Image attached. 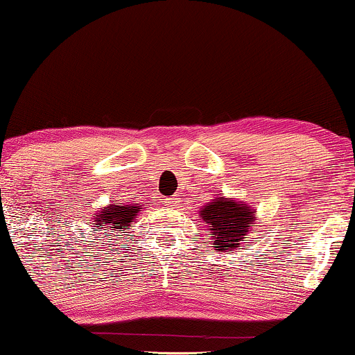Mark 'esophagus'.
<instances>
[{
    "label": "esophagus",
    "instance_id": "esophagus-1",
    "mask_svg": "<svg viewBox=\"0 0 355 355\" xmlns=\"http://www.w3.org/2000/svg\"><path fill=\"white\" fill-rule=\"evenodd\" d=\"M178 202H180V198H178V195L168 196V198H166V205H168V207H175V205H177Z\"/></svg>",
    "mask_w": 355,
    "mask_h": 355
}]
</instances>
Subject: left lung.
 <instances>
[{"label":"left lung","instance_id":"1","mask_svg":"<svg viewBox=\"0 0 355 355\" xmlns=\"http://www.w3.org/2000/svg\"><path fill=\"white\" fill-rule=\"evenodd\" d=\"M200 220L213 234L211 245L220 253H233L245 241L250 232H254L256 208L245 202L220 195L208 202L198 211Z\"/></svg>","mask_w":355,"mask_h":355}]
</instances>
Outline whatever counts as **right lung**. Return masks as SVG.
Listing matches in <instances>:
<instances>
[{
    "mask_svg": "<svg viewBox=\"0 0 355 355\" xmlns=\"http://www.w3.org/2000/svg\"><path fill=\"white\" fill-rule=\"evenodd\" d=\"M142 211V207L137 203H109L107 207H102L101 211L96 213L94 216V230L96 232H106L104 234L115 233H125V228H129L139 213ZM115 236H122V234H115Z\"/></svg>",
    "mask_w": 355,
    "mask_h": 355,
    "instance_id": "right-lung-1",
    "label": "right lung"
}]
</instances>
